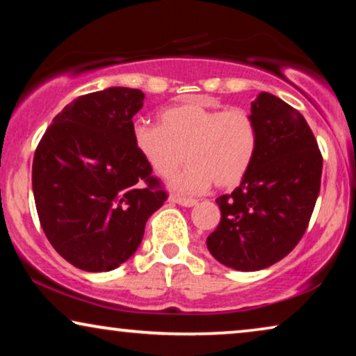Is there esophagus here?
Listing matches in <instances>:
<instances>
[{
	"label": "esophagus",
	"mask_w": 356,
	"mask_h": 356,
	"mask_svg": "<svg viewBox=\"0 0 356 356\" xmlns=\"http://www.w3.org/2000/svg\"><path fill=\"white\" fill-rule=\"evenodd\" d=\"M170 201L177 202V204H179V206H183V207H193V206H196V204H197L196 199L178 196V194H173V196H170Z\"/></svg>",
	"instance_id": "obj_1"
}]
</instances>
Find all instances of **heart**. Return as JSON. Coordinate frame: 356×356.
Returning <instances> with one entry per match:
<instances>
[{
    "label": "heart",
    "instance_id": "heart-1",
    "mask_svg": "<svg viewBox=\"0 0 356 356\" xmlns=\"http://www.w3.org/2000/svg\"><path fill=\"white\" fill-rule=\"evenodd\" d=\"M162 123H136L133 139L138 152L159 175H170L188 159L191 165L170 178V186L202 193L216 183L233 188L254 162L259 134L245 108H216L199 102L170 106Z\"/></svg>",
    "mask_w": 356,
    "mask_h": 356
}]
</instances>
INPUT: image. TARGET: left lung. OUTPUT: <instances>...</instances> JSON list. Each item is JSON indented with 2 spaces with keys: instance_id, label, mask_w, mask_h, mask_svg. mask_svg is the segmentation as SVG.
<instances>
[{
  "instance_id": "1",
  "label": "left lung",
  "mask_w": 356,
  "mask_h": 356,
  "mask_svg": "<svg viewBox=\"0 0 356 356\" xmlns=\"http://www.w3.org/2000/svg\"><path fill=\"white\" fill-rule=\"evenodd\" d=\"M259 144L250 172L216 202L220 223L207 250L220 264L252 272L289 254L308 228L321 189L323 155L303 115L261 92L251 102Z\"/></svg>"
}]
</instances>
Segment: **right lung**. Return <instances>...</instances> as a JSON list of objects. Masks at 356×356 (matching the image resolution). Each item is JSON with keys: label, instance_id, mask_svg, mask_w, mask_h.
<instances>
[{"label": "right lung", "instance_id": "obj_1", "mask_svg": "<svg viewBox=\"0 0 356 356\" xmlns=\"http://www.w3.org/2000/svg\"><path fill=\"white\" fill-rule=\"evenodd\" d=\"M144 94L108 87L81 95L53 118L37 145L32 189L38 220L77 269L113 270L144 236L168 194L138 152L133 116Z\"/></svg>", "mask_w": 356, "mask_h": 356}]
</instances>
